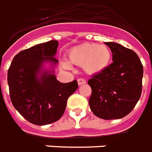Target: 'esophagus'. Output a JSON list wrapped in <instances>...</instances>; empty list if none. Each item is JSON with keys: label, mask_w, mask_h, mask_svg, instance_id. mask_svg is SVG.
Segmentation results:
<instances>
[{"label": "esophagus", "mask_w": 152, "mask_h": 152, "mask_svg": "<svg viewBox=\"0 0 152 152\" xmlns=\"http://www.w3.org/2000/svg\"><path fill=\"white\" fill-rule=\"evenodd\" d=\"M86 83V81L83 78H79V79H77V84H78V86H82V85H84V84Z\"/></svg>", "instance_id": "esophagus-1"}]
</instances>
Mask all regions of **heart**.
<instances>
[{"mask_svg": "<svg viewBox=\"0 0 152 152\" xmlns=\"http://www.w3.org/2000/svg\"><path fill=\"white\" fill-rule=\"evenodd\" d=\"M68 61L64 60L62 66L71 69V64L83 66L88 74H97L108 66L111 59V51L106 45L84 43L73 47L68 52Z\"/></svg>", "mask_w": 152, "mask_h": 152, "instance_id": "b5f03b06", "label": "heart"}]
</instances>
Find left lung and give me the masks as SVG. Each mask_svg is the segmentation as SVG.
I'll use <instances>...</instances> for the list:
<instances>
[{"mask_svg":"<svg viewBox=\"0 0 152 152\" xmlns=\"http://www.w3.org/2000/svg\"><path fill=\"white\" fill-rule=\"evenodd\" d=\"M113 63L88 81L92 88L88 100L96 116L118 119L132 111L142 92L143 66L133 50L115 42H105Z\"/></svg>","mask_w":152,"mask_h":152,"instance_id":"8db88e82","label":"left lung"}]
</instances>
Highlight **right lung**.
I'll return each instance as SVG.
<instances>
[{
    "mask_svg": "<svg viewBox=\"0 0 152 152\" xmlns=\"http://www.w3.org/2000/svg\"><path fill=\"white\" fill-rule=\"evenodd\" d=\"M59 42L50 41L21 51L8 71V84L13 106L28 122L45 126L63 116L66 101L77 88L76 80L62 83L56 79L55 58ZM50 65L48 69L46 64Z\"/></svg>",
    "mask_w": 152,
    "mask_h": 152,
    "instance_id": "add662e5",
    "label": "right lung"
}]
</instances>
